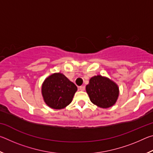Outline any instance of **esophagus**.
Masks as SVG:
<instances>
[{"label": "esophagus", "mask_w": 153, "mask_h": 153, "mask_svg": "<svg viewBox=\"0 0 153 153\" xmlns=\"http://www.w3.org/2000/svg\"><path fill=\"white\" fill-rule=\"evenodd\" d=\"M85 88H86V87H85L84 86H79V90H82V91H84V90H85Z\"/></svg>", "instance_id": "obj_1"}]
</instances>
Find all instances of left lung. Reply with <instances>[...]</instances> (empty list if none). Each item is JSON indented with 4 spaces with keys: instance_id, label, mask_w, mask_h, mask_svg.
<instances>
[{
    "instance_id": "1",
    "label": "left lung",
    "mask_w": 153,
    "mask_h": 153,
    "mask_svg": "<svg viewBox=\"0 0 153 153\" xmlns=\"http://www.w3.org/2000/svg\"><path fill=\"white\" fill-rule=\"evenodd\" d=\"M86 90L93 104L104 108L115 104L120 92L118 86L115 82L100 75L90 79Z\"/></svg>"
}]
</instances>
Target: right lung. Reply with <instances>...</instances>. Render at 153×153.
I'll use <instances>...</instances> for the list:
<instances>
[{
	"instance_id": "right-lung-1",
	"label": "right lung",
	"mask_w": 153,
	"mask_h": 153,
	"mask_svg": "<svg viewBox=\"0 0 153 153\" xmlns=\"http://www.w3.org/2000/svg\"><path fill=\"white\" fill-rule=\"evenodd\" d=\"M77 88L63 74L51 75L44 81L42 94L48 107L54 109L66 107L72 101Z\"/></svg>"
}]
</instances>
